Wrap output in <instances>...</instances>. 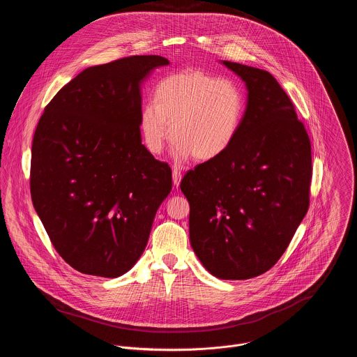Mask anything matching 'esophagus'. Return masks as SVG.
I'll use <instances>...</instances> for the list:
<instances>
[{"label": "esophagus", "instance_id": "obj_1", "mask_svg": "<svg viewBox=\"0 0 357 357\" xmlns=\"http://www.w3.org/2000/svg\"><path fill=\"white\" fill-rule=\"evenodd\" d=\"M172 174H173V184L177 187V185L181 183V178H183V173L180 172V169L174 167V169H173V172H172Z\"/></svg>", "mask_w": 357, "mask_h": 357}]
</instances>
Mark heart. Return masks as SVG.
<instances>
[{
  "instance_id": "heart-1",
  "label": "heart",
  "mask_w": 357,
  "mask_h": 357,
  "mask_svg": "<svg viewBox=\"0 0 357 357\" xmlns=\"http://www.w3.org/2000/svg\"><path fill=\"white\" fill-rule=\"evenodd\" d=\"M155 95L156 100L146 102L140 114L151 153H162L173 137L178 160L192 155L214 159L232 146L245 111V96L235 81L187 70L163 78Z\"/></svg>"
}]
</instances>
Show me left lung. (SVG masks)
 <instances>
[{
	"label": "left lung",
	"mask_w": 357,
	"mask_h": 357,
	"mask_svg": "<svg viewBox=\"0 0 357 357\" xmlns=\"http://www.w3.org/2000/svg\"><path fill=\"white\" fill-rule=\"evenodd\" d=\"M248 88L232 146L187 172L191 246L215 278L243 280L269 271L309 207L312 153L304 123L265 70L222 61Z\"/></svg>",
	"instance_id": "8db88e82"
}]
</instances>
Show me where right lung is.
Returning a JSON list of instances; mask_svg holds the SVG:
<instances>
[{
	"label": "right lung",
	"mask_w": 357,
	"mask_h": 357,
	"mask_svg": "<svg viewBox=\"0 0 357 357\" xmlns=\"http://www.w3.org/2000/svg\"><path fill=\"white\" fill-rule=\"evenodd\" d=\"M162 56L84 70L45 107L31 147L30 191L53 248L85 275L116 278L143 255L172 169L142 144V82Z\"/></svg>",
	"instance_id": "obj_1"
}]
</instances>
